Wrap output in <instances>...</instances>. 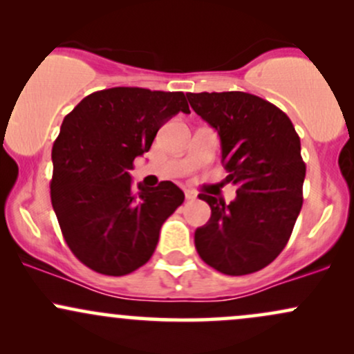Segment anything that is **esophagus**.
Returning <instances> with one entry per match:
<instances>
[{
    "instance_id": "esophagus-1",
    "label": "esophagus",
    "mask_w": 354,
    "mask_h": 354,
    "mask_svg": "<svg viewBox=\"0 0 354 354\" xmlns=\"http://www.w3.org/2000/svg\"><path fill=\"white\" fill-rule=\"evenodd\" d=\"M185 196H186V200H188V201L196 200V193H194V191H191V189L185 191Z\"/></svg>"
}]
</instances>
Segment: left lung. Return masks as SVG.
Returning <instances> with one entry per match:
<instances>
[{"mask_svg":"<svg viewBox=\"0 0 354 354\" xmlns=\"http://www.w3.org/2000/svg\"><path fill=\"white\" fill-rule=\"evenodd\" d=\"M186 96L194 113L218 131L226 183L238 188L230 205L200 194L211 218L194 231V246L219 273H254L281 253L301 211L306 165L299 136L281 109L250 93Z\"/></svg>","mask_w":354,"mask_h":354,"instance_id":"obj_1","label":"left lung"}]
</instances>
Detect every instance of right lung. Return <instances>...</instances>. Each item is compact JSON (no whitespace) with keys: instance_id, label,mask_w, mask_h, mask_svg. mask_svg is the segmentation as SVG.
<instances>
[{"instance_id":"add662e5","label":"right lung","mask_w":354,"mask_h":354,"mask_svg":"<svg viewBox=\"0 0 354 354\" xmlns=\"http://www.w3.org/2000/svg\"><path fill=\"white\" fill-rule=\"evenodd\" d=\"M189 113L181 91L109 88L81 100L53 145L51 205L73 254L93 271L129 274L148 263L163 223L185 201L171 181L131 188L133 161L158 129Z\"/></svg>"}]
</instances>
